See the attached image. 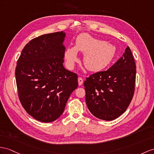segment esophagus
Instances as JSON below:
<instances>
[{"label":"esophagus","mask_w":154,"mask_h":154,"mask_svg":"<svg viewBox=\"0 0 154 154\" xmlns=\"http://www.w3.org/2000/svg\"><path fill=\"white\" fill-rule=\"evenodd\" d=\"M78 85H82V84H83V82H84L83 79H82V78H80V77L78 78Z\"/></svg>","instance_id":"34e87169"}]
</instances>
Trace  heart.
<instances>
[{"mask_svg":"<svg viewBox=\"0 0 154 154\" xmlns=\"http://www.w3.org/2000/svg\"><path fill=\"white\" fill-rule=\"evenodd\" d=\"M78 51L84 54L83 62L87 69L99 72L105 69L112 61L116 48L89 34L82 33L77 36L75 46L67 48L65 51V58L70 67H72L78 61Z\"/></svg>","mask_w":154,"mask_h":154,"instance_id":"obj_1","label":"heart"}]
</instances>
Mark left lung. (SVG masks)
<instances>
[{"mask_svg": "<svg viewBox=\"0 0 154 154\" xmlns=\"http://www.w3.org/2000/svg\"><path fill=\"white\" fill-rule=\"evenodd\" d=\"M135 79L136 65L128 46L110 69L86 78L85 102L91 113L106 121L124 113L133 99Z\"/></svg>", "mask_w": 154, "mask_h": 154, "instance_id": "left-lung-1", "label": "left lung"}]
</instances>
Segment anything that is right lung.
Returning a JSON list of instances; mask_svg holds the SVG:
<instances>
[{
  "label": "right lung",
  "instance_id": "obj_1",
  "mask_svg": "<svg viewBox=\"0 0 154 154\" xmlns=\"http://www.w3.org/2000/svg\"><path fill=\"white\" fill-rule=\"evenodd\" d=\"M65 38L63 31L36 37L25 45L17 62L19 98L26 112L40 122L59 118L78 87L77 74L63 66Z\"/></svg>",
  "mask_w": 154,
  "mask_h": 154
}]
</instances>
